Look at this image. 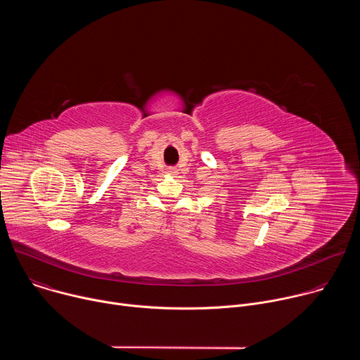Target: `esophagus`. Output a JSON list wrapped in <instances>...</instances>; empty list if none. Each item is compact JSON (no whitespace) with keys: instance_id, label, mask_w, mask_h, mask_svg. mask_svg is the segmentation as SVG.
<instances>
[{"instance_id":"esophagus-1","label":"esophagus","mask_w":360,"mask_h":360,"mask_svg":"<svg viewBox=\"0 0 360 360\" xmlns=\"http://www.w3.org/2000/svg\"><path fill=\"white\" fill-rule=\"evenodd\" d=\"M168 174H169V175H178V169H176V168H169V169H168Z\"/></svg>"}]
</instances>
